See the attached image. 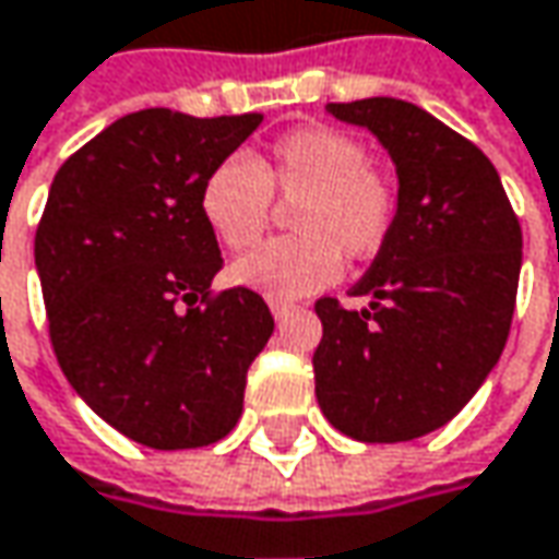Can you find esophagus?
<instances>
[{"mask_svg":"<svg viewBox=\"0 0 559 559\" xmlns=\"http://www.w3.org/2000/svg\"><path fill=\"white\" fill-rule=\"evenodd\" d=\"M269 307H272V316H275V319H287L290 312L297 310V307L287 304V300H269Z\"/></svg>","mask_w":559,"mask_h":559,"instance_id":"34e87169","label":"esophagus"}]
</instances>
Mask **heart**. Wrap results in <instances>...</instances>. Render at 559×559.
<instances>
[{"instance_id": "heart-1", "label": "heart", "mask_w": 559, "mask_h": 559, "mask_svg": "<svg viewBox=\"0 0 559 559\" xmlns=\"http://www.w3.org/2000/svg\"><path fill=\"white\" fill-rule=\"evenodd\" d=\"M294 205L290 230L234 262L230 281L272 300H297L332 284L342 255L373 259L399 217V182L370 164V148L345 129L310 126L281 135L269 157H227L202 182L199 205L214 237L234 252L255 247L275 214Z\"/></svg>"}]
</instances>
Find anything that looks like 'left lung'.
<instances>
[{
    "label": "left lung",
    "mask_w": 559,
    "mask_h": 559,
    "mask_svg": "<svg viewBox=\"0 0 559 559\" xmlns=\"http://www.w3.org/2000/svg\"><path fill=\"white\" fill-rule=\"evenodd\" d=\"M370 129L399 174V217L345 310L316 300L322 342L316 399L360 443H405L440 430L497 367L512 325L522 227L497 167L465 135L408 100L329 104Z\"/></svg>",
    "instance_id": "left-lung-1"
}]
</instances>
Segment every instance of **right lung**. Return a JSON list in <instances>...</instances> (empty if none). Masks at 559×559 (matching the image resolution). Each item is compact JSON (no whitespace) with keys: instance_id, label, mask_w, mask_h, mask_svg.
Here are the masks:
<instances>
[{"instance_id":"obj_1","label":"right lung","mask_w":559,"mask_h":559,"mask_svg":"<svg viewBox=\"0 0 559 559\" xmlns=\"http://www.w3.org/2000/svg\"><path fill=\"white\" fill-rule=\"evenodd\" d=\"M262 114L151 107L56 174L34 237L56 360L87 408L151 449L224 440L275 319L249 287L214 294L221 249L199 195Z\"/></svg>"}]
</instances>
